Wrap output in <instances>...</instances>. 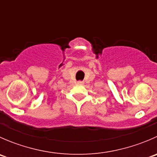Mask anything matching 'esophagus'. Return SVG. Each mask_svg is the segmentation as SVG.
<instances>
[{
  "label": "esophagus",
  "mask_w": 157,
  "mask_h": 157,
  "mask_svg": "<svg viewBox=\"0 0 157 157\" xmlns=\"http://www.w3.org/2000/svg\"><path fill=\"white\" fill-rule=\"evenodd\" d=\"M77 83H78V84L82 85V84H83V81H78V82H77Z\"/></svg>",
  "instance_id": "34e87169"
}]
</instances>
